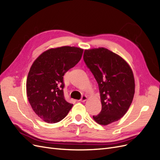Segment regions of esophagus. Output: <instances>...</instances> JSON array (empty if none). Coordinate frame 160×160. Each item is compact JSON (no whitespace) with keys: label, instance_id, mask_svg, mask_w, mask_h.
Here are the masks:
<instances>
[{"label":"esophagus","instance_id":"34e87169","mask_svg":"<svg viewBox=\"0 0 160 160\" xmlns=\"http://www.w3.org/2000/svg\"><path fill=\"white\" fill-rule=\"evenodd\" d=\"M87 99H88V96H87V95H83V96H82L81 99H80V101H81V102H84V101H87Z\"/></svg>","mask_w":160,"mask_h":160}]
</instances>
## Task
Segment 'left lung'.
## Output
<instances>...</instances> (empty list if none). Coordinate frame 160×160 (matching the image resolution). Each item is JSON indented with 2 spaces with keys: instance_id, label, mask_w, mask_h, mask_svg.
<instances>
[{
  "instance_id": "left-lung-1",
  "label": "left lung",
  "mask_w": 160,
  "mask_h": 160,
  "mask_svg": "<svg viewBox=\"0 0 160 160\" xmlns=\"http://www.w3.org/2000/svg\"><path fill=\"white\" fill-rule=\"evenodd\" d=\"M83 59L99 85L101 112L93 115L95 122L107 125L117 122L127 113L135 93L132 68L116 53L104 47L86 49Z\"/></svg>"
}]
</instances>
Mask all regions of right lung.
I'll return each mask as SVG.
<instances>
[{
	"mask_svg": "<svg viewBox=\"0 0 160 160\" xmlns=\"http://www.w3.org/2000/svg\"><path fill=\"white\" fill-rule=\"evenodd\" d=\"M83 52L76 47L51 48L33 62L27 79V95L32 110L44 122H60L72 107L64 98L63 75L78 63Z\"/></svg>",
	"mask_w": 160,
	"mask_h": 160,
	"instance_id": "obj_1",
	"label": "right lung"
}]
</instances>
